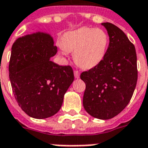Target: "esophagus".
Segmentation results:
<instances>
[{
    "label": "esophagus",
    "instance_id": "obj_1",
    "mask_svg": "<svg viewBox=\"0 0 148 148\" xmlns=\"http://www.w3.org/2000/svg\"><path fill=\"white\" fill-rule=\"evenodd\" d=\"M74 75H75V77L76 78V79H79V72L78 70H74Z\"/></svg>",
    "mask_w": 148,
    "mask_h": 148
}]
</instances>
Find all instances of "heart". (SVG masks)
I'll use <instances>...</instances> for the list:
<instances>
[{"instance_id": "1", "label": "heart", "mask_w": 148, "mask_h": 148, "mask_svg": "<svg viewBox=\"0 0 148 148\" xmlns=\"http://www.w3.org/2000/svg\"><path fill=\"white\" fill-rule=\"evenodd\" d=\"M108 35L100 28L81 27L64 35L62 49L73 52V60L79 67L90 69L99 64L106 55Z\"/></svg>"}]
</instances>
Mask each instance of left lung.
Segmentation results:
<instances>
[{"instance_id": "obj_1", "label": "left lung", "mask_w": 148, "mask_h": 148, "mask_svg": "<svg viewBox=\"0 0 148 148\" xmlns=\"http://www.w3.org/2000/svg\"><path fill=\"white\" fill-rule=\"evenodd\" d=\"M110 37L103 59L82 72L86 83L82 103L87 113L97 119L109 120L127 106L137 81L135 47L123 31L113 24L102 23Z\"/></svg>"}]
</instances>
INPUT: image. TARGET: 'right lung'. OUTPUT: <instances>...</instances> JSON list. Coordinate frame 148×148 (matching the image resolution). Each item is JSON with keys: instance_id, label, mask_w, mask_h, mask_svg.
Returning a JSON list of instances; mask_svg holds the SVG:
<instances>
[{"instance_id": "add662e5", "label": "right lung", "mask_w": 148, "mask_h": 148, "mask_svg": "<svg viewBox=\"0 0 148 148\" xmlns=\"http://www.w3.org/2000/svg\"><path fill=\"white\" fill-rule=\"evenodd\" d=\"M56 52L52 38L45 33L19 38L12 45L9 62L12 91L18 106L35 119L58 113L74 80L70 66L50 61Z\"/></svg>"}]
</instances>
